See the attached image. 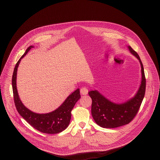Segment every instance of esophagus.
<instances>
[{
    "label": "esophagus",
    "mask_w": 160,
    "mask_h": 160,
    "mask_svg": "<svg viewBox=\"0 0 160 160\" xmlns=\"http://www.w3.org/2000/svg\"><path fill=\"white\" fill-rule=\"evenodd\" d=\"M80 93H81V95H87L88 93V88H86V87L82 88L80 89Z\"/></svg>",
    "instance_id": "obj_1"
}]
</instances>
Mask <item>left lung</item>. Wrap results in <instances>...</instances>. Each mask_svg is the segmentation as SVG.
Instances as JSON below:
<instances>
[{"mask_svg": "<svg viewBox=\"0 0 160 160\" xmlns=\"http://www.w3.org/2000/svg\"><path fill=\"white\" fill-rule=\"evenodd\" d=\"M128 48L138 58L141 67V82L135 96L123 103L117 104L106 98L97 90L90 91L88 93L92 99V117L95 122L102 128H113L130 122L138 113L145 96L146 79L143 65L135 50L130 46Z\"/></svg>", "mask_w": 160, "mask_h": 160, "instance_id": "obj_1", "label": "left lung"}]
</instances>
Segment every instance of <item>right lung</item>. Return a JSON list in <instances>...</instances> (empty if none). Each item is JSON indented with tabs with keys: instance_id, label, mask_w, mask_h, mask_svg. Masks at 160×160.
I'll use <instances>...</instances> for the list:
<instances>
[{
	"instance_id": "right-lung-1",
	"label": "right lung",
	"mask_w": 160,
	"mask_h": 160,
	"mask_svg": "<svg viewBox=\"0 0 160 160\" xmlns=\"http://www.w3.org/2000/svg\"><path fill=\"white\" fill-rule=\"evenodd\" d=\"M33 46H30L16 63L12 76V88L14 102L17 110L28 123L38 131L50 134L62 132L68 127L71 111L75 104L80 99V89H77L67 97L63 104L54 111L47 113H37L30 111L22 103L17 89V72L21 59L26 55Z\"/></svg>"
}]
</instances>
